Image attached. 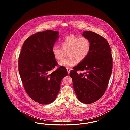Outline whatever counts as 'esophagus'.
<instances>
[{"label": "esophagus", "mask_w": 130, "mask_h": 130, "mask_svg": "<svg viewBox=\"0 0 130 130\" xmlns=\"http://www.w3.org/2000/svg\"><path fill=\"white\" fill-rule=\"evenodd\" d=\"M71 69H70V68H67V72H68V74H70V71H71Z\"/></svg>", "instance_id": "esophagus-1"}]
</instances>
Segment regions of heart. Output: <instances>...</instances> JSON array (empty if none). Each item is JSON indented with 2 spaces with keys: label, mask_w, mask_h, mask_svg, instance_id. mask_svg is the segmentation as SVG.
Segmentation results:
<instances>
[{
  "label": "heart",
  "mask_w": 130,
  "mask_h": 130,
  "mask_svg": "<svg viewBox=\"0 0 130 130\" xmlns=\"http://www.w3.org/2000/svg\"><path fill=\"white\" fill-rule=\"evenodd\" d=\"M61 47L54 45L52 49V54L56 59L59 60L63 58L64 51H67L68 58L59 62L60 66L66 68L74 66L78 61L84 60L88 56L91 49V41L88 38L71 35L61 41Z\"/></svg>",
  "instance_id": "obj_1"
}]
</instances>
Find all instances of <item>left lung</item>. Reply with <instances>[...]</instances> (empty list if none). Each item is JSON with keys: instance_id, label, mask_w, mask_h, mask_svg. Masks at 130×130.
<instances>
[{"instance_id": "8db88e82", "label": "left lung", "mask_w": 130, "mask_h": 130, "mask_svg": "<svg viewBox=\"0 0 130 130\" xmlns=\"http://www.w3.org/2000/svg\"><path fill=\"white\" fill-rule=\"evenodd\" d=\"M82 35L91 41V47L86 58L73 68L70 73L74 92L82 103L91 104L104 94L112 68V58L109 44L105 38L91 31ZM86 72L78 74L77 70Z\"/></svg>"}]
</instances>
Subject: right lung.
I'll list each match as a JSON object with an SVG mask.
<instances>
[{
  "instance_id": "add662e5",
  "label": "right lung",
  "mask_w": 130,
  "mask_h": 130,
  "mask_svg": "<svg viewBox=\"0 0 130 130\" xmlns=\"http://www.w3.org/2000/svg\"><path fill=\"white\" fill-rule=\"evenodd\" d=\"M59 37V31L51 30L35 34L25 40L19 56V73L25 91L41 104L56 99L61 80L68 75L63 66L51 71L57 65L52 49Z\"/></svg>"
}]
</instances>
